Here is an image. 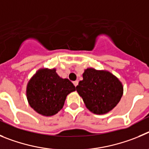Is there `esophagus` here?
<instances>
[{
    "label": "esophagus",
    "instance_id": "esophagus-1",
    "mask_svg": "<svg viewBox=\"0 0 149 149\" xmlns=\"http://www.w3.org/2000/svg\"><path fill=\"white\" fill-rule=\"evenodd\" d=\"M78 83H79V81H73V84H74V85H75V87L77 86Z\"/></svg>",
    "mask_w": 149,
    "mask_h": 149
}]
</instances>
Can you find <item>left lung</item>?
Masks as SVG:
<instances>
[{
  "label": "left lung",
  "instance_id": "left-lung-1",
  "mask_svg": "<svg viewBox=\"0 0 149 149\" xmlns=\"http://www.w3.org/2000/svg\"><path fill=\"white\" fill-rule=\"evenodd\" d=\"M76 90L86 108L95 114H105L120 102L123 94V83L106 70L88 68Z\"/></svg>",
  "mask_w": 149,
  "mask_h": 149
}]
</instances>
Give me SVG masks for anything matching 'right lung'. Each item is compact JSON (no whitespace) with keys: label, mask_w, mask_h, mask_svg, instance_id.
<instances>
[{"label":"right lung","mask_w":149,"mask_h":149,"mask_svg":"<svg viewBox=\"0 0 149 149\" xmlns=\"http://www.w3.org/2000/svg\"><path fill=\"white\" fill-rule=\"evenodd\" d=\"M76 91L68 79H63L56 68H40L28 81L26 95L30 107L39 114H56L65 104L69 93Z\"/></svg>","instance_id":"obj_1"}]
</instances>
